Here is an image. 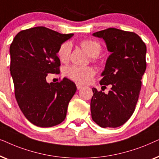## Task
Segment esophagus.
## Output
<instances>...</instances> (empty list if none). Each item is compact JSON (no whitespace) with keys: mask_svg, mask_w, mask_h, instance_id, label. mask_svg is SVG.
I'll return each instance as SVG.
<instances>
[{"mask_svg":"<svg viewBox=\"0 0 159 159\" xmlns=\"http://www.w3.org/2000/svg\"><path fill=\"white\" fill-rule=\"evenodd\" d=\"M77 90H80V89L82 88V85H81V84H77Z\"/></svg>","mask_w":159,"mask_h":159,"instance_id":"1","label":"esophagus"}]
</instances>
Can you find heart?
I'll list each match as a JSON object with an SVG mask.
<instances>
[{"label":"heart","mask_w":159,"mask_h":159,"mask_svg":"<svg viewBox=\"0 0 159 159\" xmlns=\"http://www.w3.org/2000/svg\"><path fill=\"white\" fill-rule=\"evenodd\" d=\"M80 45L90 56L93 61H96L97 56L101 53L102 46L101 43L93 39H87L80 43ZM72 45L69 41L63 43L58 48L57 51L58 57L62 62H67L70 58ZM66 74L68 77L78 83L86 84L92 80L95 75V71L90 66H71L66 70Z\"/></svg>","instance_id":"heart-1"}]
</instances>
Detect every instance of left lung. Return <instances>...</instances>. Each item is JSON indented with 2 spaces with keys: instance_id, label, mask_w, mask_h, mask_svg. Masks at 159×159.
I'll return each mask as SVG.
<instances>
[{
  "instance_id": "obj_1",
  "label": "left lung",
  "mask_w": 159,
  "mask_h": 159,
  "mask_svg": "<svg viewBox=\"0 0 159 159\" xmlns=\"http://www.w3.org/2000/svg\"><path fill=\"white\" fill-rule=\"evenodd\" d=\"M93 35L103 38L111 53L100 84H111L112 88L108 94L93 88L91 116L100 127H117L124 125L135 109L146 69V45L134 32L116 28H108Z\"/></svg>"
}]
</instances>
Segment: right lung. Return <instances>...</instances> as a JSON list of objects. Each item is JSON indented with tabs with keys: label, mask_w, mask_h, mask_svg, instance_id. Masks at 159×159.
<instances>
[{
	"label": "right lung",
	"mask_w": 159,
	"mask_h": 159,
	"mask_svg": "<svg viewBox=\"0 0 159 159\" xmlns=\"http://www.w3.org/2000/svg\"><path fill=\"white\" fill-rule=\"evenodd\" d=\"M73 34L36 27L19 32L10 45L15 98L25 116L38 127L61 123L77 90L75 82L66 77L56 83L46 82L48 74L60 73L58 49Z\"/></svg>",
	"instance_id": "obj_1"
}]
</instances>
